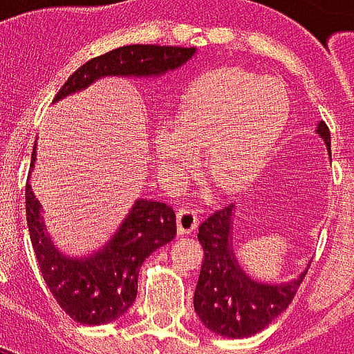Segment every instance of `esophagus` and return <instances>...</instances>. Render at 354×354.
Here are the masks:
<instances>
[{"label":"esophagus","instance_id":"obj_1","mask_svg":"<svg viewBox=\"0 0 354 354\" xmlns=\"http://www.w3.org/2000/svg\"><path fill=\"white\" fill-rule=\"evenodd\" d=\"M178 221V232L180 234H191L197 230L198 225V212L195 208H189V206H184L178 210L176 216Z\"/></svg>","mask_w":354,"mask_h":354}]
</instances>
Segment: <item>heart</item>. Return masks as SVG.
<instances>
[{"label": "heart", "mask_w": 354, "mask_h": 354, "mask_svg": "<svg viewBox=\"0 0 354 354\" xmlns=\"http://www.w3.org/2000/svg\"><path fill=\"white\" fill-rule=\"evenodd\" d=\"M289 116V93L276 78L236 67L210 71L184 91L172 129L156 131L153 157L165 176L182 182L203 150L206 180L236 193L257 182L270 163Z\"/></svg>", "instance_id": "heart-1"}]
</instances>
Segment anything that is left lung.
Masks as SVG:
<instances>
[{
	"mask_svg": "<svg viewBox=\"0 0 354 354\" xmlns=\"http://www.w3.org/2000/svg\"><path fill=\"white\" fill-rule=\"evenodd\" d=\"M315 133L330 156V131L319 122ZM236 204L223 206L198 227L204 250L203 268L193 297L195 313L208 330L223 337H250L287 310L308 266L277 283L259 281L238 263L234 253Z\"/></svg>",
	"mask_w": 354,
	"mask_h": 354,
	"instance_id": "8db88e82",
	"label": "left lung"
}]
</instances>
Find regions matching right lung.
Returning <instances> with one entry per match:
<instances>
[{
	"mask_svg": "<svg viewBox=\"0 0 354 354\" xmlns=\"http://www.w3.org/2000/svg\"><path fill=\"white\" fill-rule=\"evenodd\" d=\"M197 48L131 44L93 57L77 69L57 91L54 103L90 88L104 77L159 78L184 67ZM33 146L31 172L37 161ZM26 216L39 268L62 310L80 324H104L127 313L137 298L138 270L146 259L176 236V214L165 203L137 198L112 236L91 253L71 257L57 250L44 225L43 206L30 180Z\"/></svg>",
	"mask_w": 354,
	"mask_h": 354,
	"instance_id": "obj_1",
	"label": "right lung"
}]
</instances>
